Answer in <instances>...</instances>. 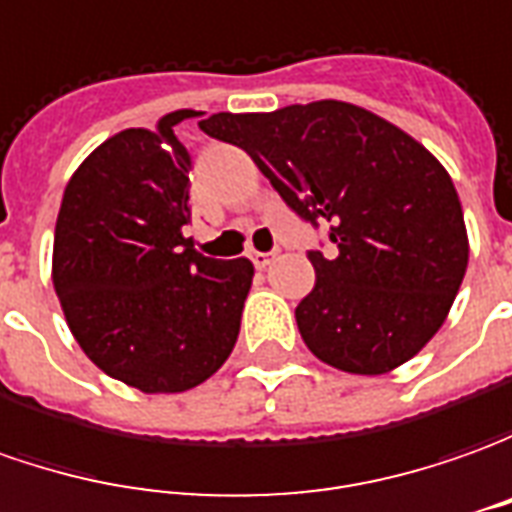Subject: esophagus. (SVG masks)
I'll use <instances>...</instances> for the list:
<instances>
[{"label":"esophagus","instance_id":"34e87169","mask_svg":"<svg viewBox=\"0 0 512 512\" xmlns=\"http://www.w3.org/2000/svg\"><path fill=\"white\" fill-rule=\"evenodd\" d=\"M271 260H274V252H252V263H255L257 269L271 266Z\"/></svg>","mask_w":512,"mask_h":512}]
</instances>
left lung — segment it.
I'll list each match as a JSON object with an SVG mask.
<instances>
[{
  "label": "left lung",
  "mask_w": 512,
  "mask_h": 512,
  "mask_svg": "<svg viewBox=\"0 0 512 512\" xmlns=\"http://www.w3.org/2000/svg\"><path fill=\"white\" fill-rule=\"evenodd\" d=\"M198 128L243 148L305 221L330 224L336 255L308 252L316 285L297 305L319 361L384 375L431 342L468 269L460 196L437 156L344 100L218 111Z\"/></svg>",
  "instance_id": "left-lung-1"
}]
</instances>
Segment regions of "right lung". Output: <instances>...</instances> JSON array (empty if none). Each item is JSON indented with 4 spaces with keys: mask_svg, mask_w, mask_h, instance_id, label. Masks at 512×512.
I'll use <instances>...</instances> for the list:
<instances>
[{
    "mask_svg": "<svg viewBox=\"0 0 512 512\" xmlns=\"http://www.w3.org/2000/svg\"><path fill=\"white\" fill-rule=\"evenodd\" d=\"M165 114L125 128L69 176L52 241V285L75 342L145 395L204 384L238 342L255 266L215 260L184 238L190 154Z\"/></svg>",
    "mask_w": 512,
    "mask_h": 512,
    "instance_id": "add662e5",
    "label": "right lung"
}]
</instances>
